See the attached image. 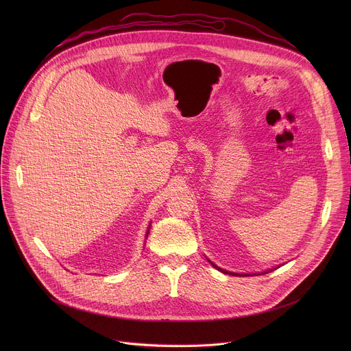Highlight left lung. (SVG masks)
Listing matches in <instances>:
<instances>
[{
  "mask_svg": "<svg viewBox=\"0 0 351 351\" xmlns=\"http://www.w3.org/2000/svg\"><path fill=\"white\" fill-rule=\"evenodd\" d=\"M208 260V258H207ZM210 261V260H208ZM211 263V265L214 267V268H217L218 271H221V272H223V274H228V275H236V276H253V275H257V274H237V272H230V271H226V269H222V268H219L218 265H215L213 261H210ZM271 271H274V269H269V271H265V272H261V275L263 274H268V272H271ZM260 275V274H258Z\"/></svg>",
  "mask_w": 351,
  "mask_h": 351,
  "instance_id": "8db88e82",
  "label": "left lung"
}]
</instances>
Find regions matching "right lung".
Listing matches in <instances>:
<instances>
[{"label":"right lung","mask_w":351,"mask_h":351,"mask_svg":"<svg viewBox=\"0 0 351 351\" xmlns=\"http://www.w3.org/2000/svg\"><path fill=\"white\" fill-rule=\"evenodd\" d=\"M148 232H149V225H148V229H147V233H145V239H147V236H148Z\"/></svg>","instance_id":"obj_1"}]
</instances>
